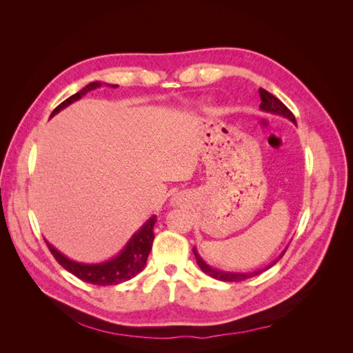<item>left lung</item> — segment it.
<instances>
[{
  "label": "left lung",
  "instance_id": "obj_1",
  "mask_svg": "<svg viewBox=\"0 0 353 353\" xmlns=\"http://www.w3.org/2000/svg\"><path fill=\"white\" fill-rule=\"evenodd\" d=\"M259 95H261V100H262V103H261V105H259L261 110L270 112V113H275V114H281V116L287 117L288 121H292L293 123H296V119H294L293 113H292L290 110H288V109L285 108V104L281 103L279 99H276L275 95H272L271 92H268V91L263 90V88H259ZM193 253H194V256H196L197 265L200 266L201 271L205 272V274H208V275H210L212 279H216V280H221V281L239 283V281H244V280H248V279H252V276L259 275L261 272H263V271H266L268 268H271V266H274L276 262H279V259L285 253V250L280 254L279 259L274 261L271 265L266 266V268L259 270V271H254V272H227V271H219V270L212 268V266H209L205 261H203V259L200 258V254H199V252H197L196 248H193Z\"/></svg>",
  "mask_w": 353,
  "mask_h": 353
}]
</instances>
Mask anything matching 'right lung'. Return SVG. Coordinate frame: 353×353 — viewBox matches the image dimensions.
<instances>
[{"instance_id":"add662e5","label":"right lung","mask_w":353,"mask_h":353,"mask_svg":"<svg viewBox=\"0 0 353 353\" xmlns=\"http://www.w3.org/2000/svg\"><path fill=\"white\" fill-rule=\"evenodd\" d=\"M101 85H103L101 82L88 83L87 87L82 88L79 92L73 94L72 97L60 103L57 108L52 110L50 117H52L60 110L68 108V105L72 104L73 101L82 99V95L95 88H100ZM108 85L113 88L117 87V85H110V83ZM154 223H156V215H153L140 230L134 234L131 240L126 243L123 250H121L119 254L114 256L113 259L108 262H101V263H81V262L70 261L65 254H61L57 249L52 248L48 241L46 243L52 256H54V259L66 271H69L74 276H78L79 280L90 284H95V285H114V284H119L134 279L137 274H140L143 271L154 240V234H153Z\"/></svg>"}]
</instances>
